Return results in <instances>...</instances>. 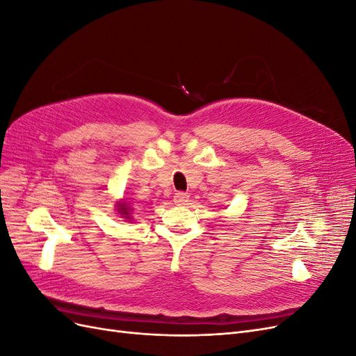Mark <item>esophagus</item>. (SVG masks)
<instances>
[{"instance_id":"34e87169","label":"esophagus","mask_w":356,"mask_h":356,"mask_svg":"<svg viewBox=\"0 0 356 356\" xmlns=\"http://www.w3.org/2000/svg\"><path fill=\"white\" fill-rule=\"evenodd\" d=\"M188 195L187 193H182V191H178V193H175V196H174V202L177 203V204H184L187 200H188Z\"/></svg>"}]
</instances>
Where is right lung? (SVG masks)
<instances>
[{
  "instance_id": "1",
  "label": "right lung",
  "mask_w": 356,
  "mask_h": 356,
  "mask_svg": "<svg viewBox=\"0 0 356 356\" xmlns=\"http://www.w3.org/2000/svg\"><path fill=\"white\" fill-rule=\"evenodd\" d=\"M115 208H117V212L120 213L123 218L131 220V211H132V208L129 207V203H126L124 200H122V202H118V203L115 204Z\"/></svg>"
}]
</instances>
